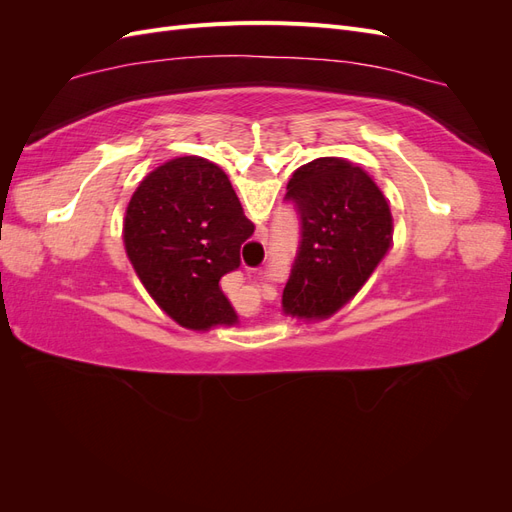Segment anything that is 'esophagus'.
<instances>
[{
	"instance_id": "34e87169",
	"label": "esophagus",
	"mask_w": 512,
	"mask_h": 512,
	"mask_svg": "<svg viewBox=\"0 0 512 512\" xmlns=\"http://www.w3.org/2000/svg\"><path fill=\"white\" fill-rule=\"evenodd\" d=\"M256 237H258V241H265V239H267V228H265V226H258V230H256ZM269 292H273V294H275V290H273V288H269Z\"/></svg>"
}]
</instances>
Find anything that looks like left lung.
I'll return each instance as SVG.
<instances>
[{
  "mask_svg": "<svg viewBox=\"0 0 512 512\" xmlns=\"http://www.w3.org/2000/svg\"><path fill=\"white\" fill-rule=\"evenodd\" d=\"M286 190L301 213V247L282 309L290 318L327 320L359 294L389 254V200L361 166L344 158L299 166Z\"/></svg>",
  "mask_w": 512,
  "mask_h": 512,
  "instance_id": "8db88e82",
  "label": "left lung"
}]
</instances>
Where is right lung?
I'll return each instance as SVG.
<instances>
[{
  "label": "right lung",
  "instance_id": "add662e5",
  "mask_svg": "<svg viewBox=\"0 0 512 512\" xmlns=\"http://www.w3.org/2000/svg\"><path fill=\"white\" fill-rule=\"evenodd\" d=\"M254 235L224 170L205 158H173L138 183L123 215V247L138 280L179 327H235L222 277L241 265Z\"/></svg>",
  "mask_w": 512,
  "mask_h": 512
}]
</instances>
